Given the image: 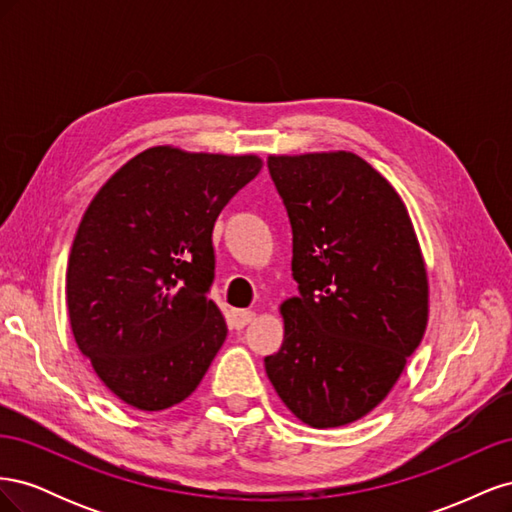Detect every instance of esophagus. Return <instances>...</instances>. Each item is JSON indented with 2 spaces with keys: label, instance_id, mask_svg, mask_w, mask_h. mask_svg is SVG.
<instances>
[{
  "label": "esophagus",
  "instance_id": "esophagus-1",
  "mask_svg": "<svg viewBox=\"0 0 512 512\" xmlns=\"http://www.w3.org/2000/svg\"><path fill=\"white\" fill-rule=\"evenodd\" d=\"M256 320V312H250V309H235L232 312V324H235L237 329L247 327V324H252Z\"/></svg>",
  "mask_w": 512,
  "mask_h": 512
}]
</instances>
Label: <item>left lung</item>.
Here are the masks:
<instances>
[{
    "label": "left lung",
    "instance_id": "8db88e82",
    "mask_svg": "<svg viewBox=\"0 0 512 512\" xmlns=\"http://www.w3.org/2000/svg\"><path fill=\"white\" fill-rule=\"evenodd\" d=\"M292 226L297 297L265 356L286 408L309 427L359 421L391 393L429 318L425 258L404 200L352 151L269 156Z\"/></svg>",
    "mask_w": 512,
    "mask_h": 512
}]
</instances>
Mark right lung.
Listing matches in <instances>:
<instances>
[{"label": "right lung", "mask_w": 512, "mask_h": 512, "mask_svg": "<svg viewBox=\"0 0 512 512\" xmlns=\"http://www.w3.org/2000/svg\"><path fill=\"white\" fill-rule=\"evenodd\" d=\"M262 168L254 153L149 147L91 200L68 258L74 342L123 404L160 412L188 399L228 327L209 297L211 232Z\"/></svg>", "instance_id": "obj_1"}]
</instances>
